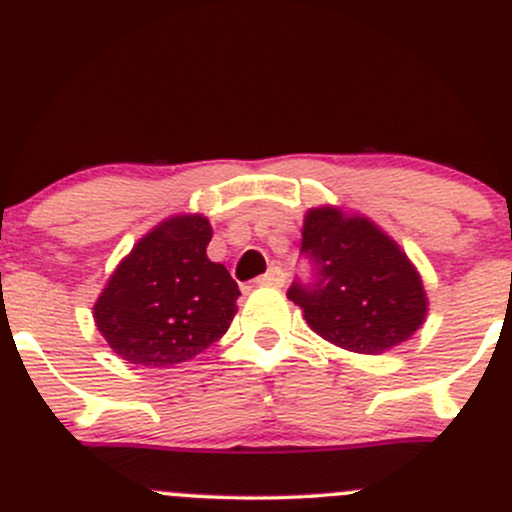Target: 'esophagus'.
I'll return each instance as SVG.
<instances>
[{"instance_id": "esophagus-1", "label": "esophagus", "mask_w": 512, "mask_h": 512, "mask_svg": "<svg viewBox=\"0 0 512 512\" xmlns=\"http://www.w3.org/2000/svg\"><path fill=\"white\" fill-rule=\"evenodd\" d=\"M257 287H284V272L279 267H270L262 277L255 279Z\"/></svg>"}]
</instances>
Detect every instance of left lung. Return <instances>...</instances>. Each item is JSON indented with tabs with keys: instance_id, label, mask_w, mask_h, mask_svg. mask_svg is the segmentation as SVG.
I'll list each match as a JSON object with an SVG mask.
<instances>
[{
	"instance_id": "left-lung-1",
	"label": "left lung",
	"mask_w": 512,
	"mask_h": 512,
	"mask_svg": "<svg viewBox=\"0 0 512 512\" xmlns=\"http://www.w3.org/2000/svg\"><path fill=\"white\" fill-rule=\"evenodd\" d=\"M301 252L314 282L289 287L311 331L338 348L378 355L410 341L427 319L417 267L370 218L336 206L306 211Z\"/></svg>"
}]
</instances>
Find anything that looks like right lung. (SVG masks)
I'll use <instances>...</instances> for the list:
<instances>
[{
	"label": "right lung",
	"mask_w": 512,
	"mask_h": 512,
	"mask_svg": "<svg viewBox=\"0 0 512 512\" xmlns=\"http://www.w3.org/2000/svg\"><path fill=\"white\" fill-rule=\"evenodd\" d=\"M206 215H171L137 240L93 306L107 346L144 368H169L206 351L228 331L240 289L206 255Z\"/></svg>",
	"instance_id": "obj_1"
}]
</instances>
